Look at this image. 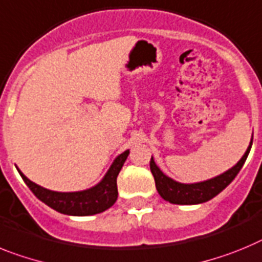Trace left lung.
Returning a JSON list of instances; mask_svg holds the SVG:
<instances>
[{
    "label": "left lung",
    "mask_w": 262,
    "mask_h": 262,
    "mask_svg": "<svg viewBox=\"0 0 262 262\" xmlns=\"http://www.w3.org/2000/svg\"><path fill=\"white\" fill-rule=\"evenodd\" d=\"M252 142H253V134H252L251 142H249V146H248L244 156L241 157L240 161L235 166H232L231 169H228L223 174L216 175L213 178L195 182V183H181L178 181H174L159 169L157 163L154 162V158L151 157L150 170H151V174H153L154 181H156L158 194L162 196V199L172 204L191 206V204H200L208 202L217 194H220L235 179V177L238 174V171L247 161L248 154L251 151Z\"/></svg>",
    "instance_id": "8db88e82"
}]
</instances>
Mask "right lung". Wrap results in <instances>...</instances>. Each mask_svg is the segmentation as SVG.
Here are the masks:
<instances>
[{
	"label": "right lung",
	"instance_id": "add662e5",
	"mask_svg": "<svg viewBox=\"0 0 262 262\" xmlns=\"http://www.w3.org/2000/svg\"><path fill=\"white\" fill-rule=\"evenodd\" d=\"M128 156L129 149L116 157L108 171L97 185L87 190L72 191V192H60V191H52L42 187L30 181L21 170H17L25 183L33 191V194L40 202L51 207L52 210L64 213V215L90 216L104 212L116 203L118 195L117 175L122 169Z\"/></svg>",
	"mask_w": 262,
	"mask_h": 262
}]
</instances>
